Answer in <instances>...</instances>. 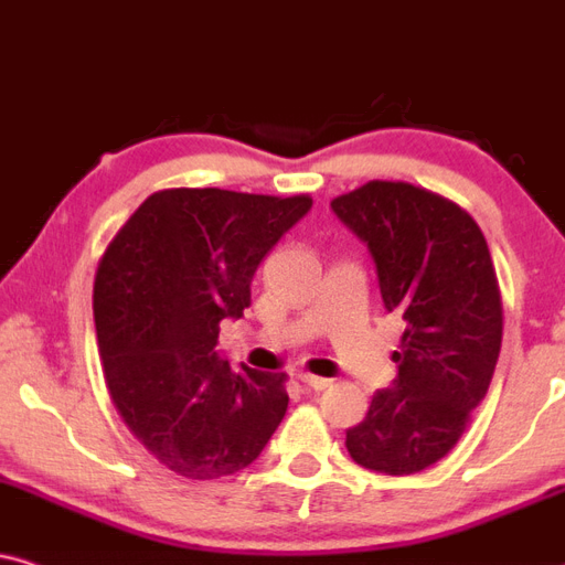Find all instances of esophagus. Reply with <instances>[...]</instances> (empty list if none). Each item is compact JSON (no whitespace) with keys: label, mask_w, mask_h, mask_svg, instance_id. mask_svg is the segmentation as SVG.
Returning a JSON list of instances; mask_svg holds the SVG:
<instances>
[{"label":"esophagus","mask_w":565,"mask_h":565,"mask_svg":"<svg viewBox=\"0 0 565 565\" xmlns=\"http://www.w3.org/2000/svg\"><path fill=\"white\" fill-rule=\"evenodd\" d=\"M299 381H302V385H307V388H312V391H326L328 385H331L328 377H318V375H310V373L299 375Z\"/></svg>","instance_id":"esophagus-1"}]
</instances>
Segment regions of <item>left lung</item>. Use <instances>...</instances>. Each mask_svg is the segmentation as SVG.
Wrapping results in <instances>:
<instances>
[{
    "label": "left lung",
    "mask_w": 565,
    "mask_h": 565,
    "mask_svg": "<svg viewBox=\"0 0 565 565\" xmlns=\"http://www.w3.org/2000/svg\"><path fill=\"white\" fill-rule=\"evenodd\" d=\"M331 209L367 245L385 310L406 323L396 381L349 427L347 451L373 472L417 475L459 443L495 373L503 305L488 242L467 211L409 182L373 180Z\"/></svg>",
    "instance_id": "left-lung-1"
}]
</instances>
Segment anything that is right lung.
Returning <instances> with one entry per match:
<instances>
[{
    "label": "right lung",
    "instance_id": "right-lung-1",
    "mask_svg": "<svg viewBox=\"0 0 565 565\" xmlns=\"http://www.w3.org/2000/svg\"><path fill=\"white\" fill-rule=\"evenodd\" d=\"M310 205V195L159 190L106 247L93 284L106 388L174 475L239 472L287 414V373L234 370L216 344L221 320L249 307L260 260Z\"/></svg>",
    "mask_w": 565,
    "mask_h": 565
}]
</instances>
